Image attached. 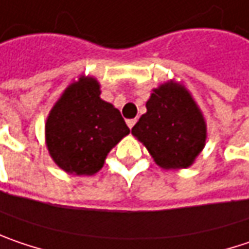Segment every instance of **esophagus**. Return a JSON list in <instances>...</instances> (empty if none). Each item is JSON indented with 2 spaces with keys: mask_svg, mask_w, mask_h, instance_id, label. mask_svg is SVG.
Instances as JSON below:
<instances>
[{
  "mask_svg": "<svg viewBox=\"0 0 249 249\" xmlns=\"http://www.w3.org/2000/svg\"><path fill=\"white\" fill-rule=\"evenodd\" d=\"M126 123H127V126H129L130 129H133V126L136 124V119H127Z\"/></svg>",
  "mask_w": 249,
  "mask_h": 249,
  "instance_id": "1",
  "label": "esophagus"
}]
</instances>
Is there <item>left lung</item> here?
I'll list each match as a JSON object with an SVG mask.
<instances>
[{
    "instance_id": "left-lung-1",
    "label": "left lung",
    "mask_w": 249,
    "mask_h": 249,
    "mask_svg": "<svg viewBox=\"0 0 249 249\" xmlns=\"http://www.w3.org/2000/svg\"><path fill=\"white\" fill-rule=\"evenodd\" d=\"M147 112L132 134L149 150L161 169H187L204 149L207 124L190 92L174 80L153 89Z\"/></svg>"
}]
</instances>
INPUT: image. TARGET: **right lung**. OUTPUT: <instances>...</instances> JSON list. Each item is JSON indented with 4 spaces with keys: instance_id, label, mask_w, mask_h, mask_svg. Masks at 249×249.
Here are the masks:
<instances>
[{
    "instance_id": "add662e5",
    "label": "right lung",
    "mask_w": 249,
    "mask_h": 249,
    "mask_svg": "<svg viewBox=\"0 0 249 249\" xmlns=\"http://www.w3.org/2000/svg\"><path fill=\"white\" fill-rule=\"evenodd\" d=\"M130 129L113 105L100 99V85L80 76L58 99L45 123L46 147L66 173L90 176Z\"/></svg>"
}]
</instances>
